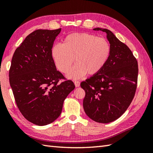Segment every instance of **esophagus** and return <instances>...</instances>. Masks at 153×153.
Segmentation results:
<instances>
[{"mask_svg": "<svg viewBox=\"0 0 153 153\" xmlns=\"http://www.w3.org/2000/svg\"><path fill=\"white\" fill-rule=\"evenodd\" d=\"M74 84H75V85H76V87H78L80 85V82H79V81H75Z\"/></svg>", "mask_w": 153, "mask_h": 153, "instance_id": "34e87169", "label": "esophagus"}]
</instances>
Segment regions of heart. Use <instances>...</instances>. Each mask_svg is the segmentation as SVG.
Segmentation results:
<instances>
[{
  "mask_svg": "<svg viewBox=\"0 0 153 153\" xmlns=\"http://www.w3.org/2000/svg\"><path fill=\"white\" fill-rule=\"evenodd\" d=\"M52 56L60 71L67 74L74 61L76 63L68 77L77 79L86 74L93 76L105 66L110 54L109 42L87 33H71L64 39L62 45L52 47Z\"/></svg>",
  "mask_w": 153,
  "mask_h": 153,
  "instance_id": "heart-1",
  "label": "heart"
}]
</instances>
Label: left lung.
<instances>
[{
	"label": "left lung",
	"mask_w": 153,
	"mask_h": 153,
	"mask_svg": "<svg viewBox=\"0 0 153 153\" xmlns=\"http://www.w3.org/2000/svg\"><path fill=\"white\" fill-rule=\"evenodd\" d=\"M93 30L106 33L110 54L101 70L81 83L85 92L83 106L93 121L107 123L119 118L130 105L137 89L138 64L129 47L112 31Z\"/></svg>",
	"instance_id": "1"
}]
</instances>
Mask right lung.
I'll return each instance as SVG.
<instances>
[{
  "label": "right lung",
  "instance_id": "obj_1",
  "mask_svg": "<svg viewBox=\"0 0 153 153\" xmlns=\"http://www.w3.org/2000/svg\"><path fill=\"white\" fill-rule=\"evenodd\" d=\"M61 28L37 30L25 39L13 55L9 80L16 105L28 121L37 126L60 116L65 99L75 89L71 80L56 70L52 56L54 41Z\"/></svg>",
  "mask_w": 153,
  "mask_h": 153
}]
</instances>
